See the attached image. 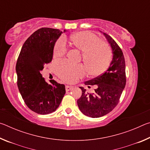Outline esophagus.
<instances>
[{
  "instance_id": "obj_1",
  "label": "esophagus",
  "mask_w": 150,
  "mask_h": 150,
  "mask_svg": "<svg viewBox=\"0 0 150 150\" xmlns=\"http://www.w3.org/2000/svg\"><path fill=\"white\" fill-rule=\"evenodd\" d=\"M73 88L72 86H69V85H66L65 86V90L66 91H69Z\"/></svg>"
}]
</instances>
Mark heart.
<instances>
[{
	"instance_id": "b5f03b06",
	"label": "heart",
	"mask_w": 150,
	"mask_h": 150,
	"mask_svg": "<svg viewBox=\"0 0 150 150\" xmlns=\"http://www.w3.org/2000/svg\"><path fill=\"white\" fill-rule=\"evenodd\" d=\"M69 40L73 47L83 52V61L90 75L98 76L107 69L111 57L110 48L106 43L99 41L96 35L87 31L77 32L71 35ZM66 50L64 40L59 39L54 48V57H62ZM55 69L60 77L69 82H74L85 74L82 66L67 62L57 63Z\"/></svg>"
}]
</instances>
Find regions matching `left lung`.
I'll list each match as a JSON object with an SVG mask.
<instances>
[{"instance_id": "left-lung-1", "label": "left lung", "mask_w": 150, "mask_h": 150, "mask_svg": "<svg viewBox=\"0 0 150 150\" xmlns=\"http://www.w3.org/2000/svg\"><path fill=\"white\" fill-rule=\"evenodd\" d=\"M100 32L110 45L112 59L103 74L85 82L86 85H96L95 92L88 93L83 87H79L82 95L77 101L81 112L91 118L105 116L116 107L126 82L125 60L122 52L110 35Z\"/></svg>"}]
</instances>
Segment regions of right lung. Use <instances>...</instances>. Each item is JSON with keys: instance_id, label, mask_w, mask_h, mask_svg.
<instances>
[{"instance_id": "right-lung-1", "label": "right lung", "mask_w": 150, "mask_h": 150, "mask_svg": "<svg viewBox=\"0 0 150 150\" xmlns=\"http://www.w3.org/2000/svg\"><path fill=\"white\" fill-rule=\"evenodd\" d=\"M62 33L50 28L36 30L24 42L17 60L20 93L28 107L40 115L56 110L65 94L64 85L54 79L50 80L49 84L40 73L44 65L52 62L55 44Z\"/></svg>"}]
</instances>
